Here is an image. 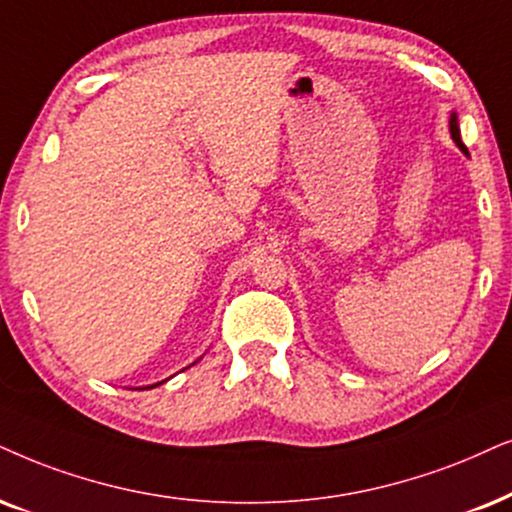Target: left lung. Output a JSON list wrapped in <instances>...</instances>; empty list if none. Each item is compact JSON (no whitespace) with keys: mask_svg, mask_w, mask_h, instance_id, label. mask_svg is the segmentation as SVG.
<instances>
[{"mask_svg":"<svg viewBox=\"0 0 512 512\" xmlns=\"http://www.w3.org/2000/svg\"><path fill=\"white\" fill-rule=\"evenodd\" d=\"M449 132H451V139L456 141V146L461 148L465 155H468V148H465V144L461 141V127H458V115L456 113H451V118H449Z\"/></svg>","mask_w":512,"mask_h":512,"instance_id":"obj_1","label":"left lung"}]
</instances>
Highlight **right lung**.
Returning a JSON list of instances; mask_svg holds the SVG:
<instances>
[{"label": "right lung", "mask_w": 512, "mask_h": 512, "mask_svg": "<svg viewBox=\"0 0 512 512\" xmlns=\"http://www.w3.org/2000/svg\"><path fill=\"white\" fill-rule=\"evenodd\" d=\"M163 383H165V380H163ZM163 383H155V385H148V387H146V390H151V387H158V385H163Z\"/></svg>", "instance_id": "obj_1"}]
</instances>
